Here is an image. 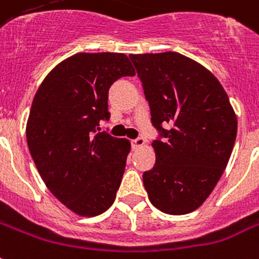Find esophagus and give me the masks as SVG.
Here are the masks:
<instances>
[{
    "label": "esophagus",
    "instance_id": "34e87169",
    "mask_svg": "<svg viewBox=\"0 0 259 259\" xmlns=\"http://www.w3.org/2000/svg\"><path fill=\"white\" fill-rule=\"evenodd\" d=\"M145 144H146V141H145V138H142V137H140V138H136V140L132 141V146H133V149L141 148V146H144Z\"/></svg>",
    "mask_w": 259,
    "mask_h": 259
}]
</instances>
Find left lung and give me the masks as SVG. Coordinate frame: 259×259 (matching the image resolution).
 I'll return each mask as SVG.
<instances>
[{
  "instance_id": "obj_1",
  "label": "left lung",
  "mask_w": 259,
  "mask_h": 259,
  "mask_svg": "<svg viewBox=\"0 0 259 259\" xmlns=\"http://www.w3.org/2000/svg\"><path fill=\"white\" fill-rule=\"evenodd\" d=\"M149 101L155 163L142 176L150 202L171 215L198 209L224 174L237 137V115L224 86L177 52L130 54ZM169 123L170 129L162 127Z\"/></svg>"
}]
</instances>
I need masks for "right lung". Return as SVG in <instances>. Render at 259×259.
Segmentation results:
<instances>
[{
    "mask_svg": "<svg viewBox=\"0 0 259 259\" xmlns=\"http://www.w3.org/2000/svg\"><path fill=\"white\" fill-rule=\"evenodd\" d=\"M136 75L123 53H77L54 66L39 85L26 122V141L46 188L79 217L113 205L130 141L97 133L108 121V94Z\"/></svg>",
    "mask_w": 259,
    "mask_h": 259,
    "instance_id": "right-lung-1",
    "label": "right lung"
}]
</instances>
